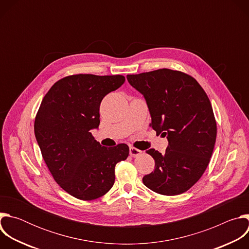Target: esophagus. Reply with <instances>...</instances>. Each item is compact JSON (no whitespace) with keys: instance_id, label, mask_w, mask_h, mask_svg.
<instances>
[{"instance_id":"obj_1","label":"esophagus","mask_w":249,"mask_h":249,"mask_svg":"<svg viewBox=\"0 0 249 249\" xmlns=\"http://www.w3.org/2000/svg\"><path fill=\"white\" fill-rule=\"evenodd\" d=\"M129 152H130V156H131V157H133V158L139 157V156L142 154V152H141L140 150H138V149H136V148H133V147H131V148H130Z\"/></svg>"}]
</instances>
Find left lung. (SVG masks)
<instances>
[{
    "instance_id": "1",
    "label": "left lung",
    "mask_w": 249,
    "mask_h": 249,
    "mask_svg": "<svg viewBox=\"0 0 249 249\" xmlns=\"http://www.w3.org/2000/svg\"><path fill=\"white\" fill-rule=\"evenodd\" d=\"M129 84L144 95L157 135L166 137L164 154L147 151L155 170L144 184L161 195L173 196L190 189L205 172L214 151L217 124L209 97L191 76L160 69L127 75Z\"/></svg>"
}]
</instances>
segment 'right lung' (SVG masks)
I'll return each instance as SVG.
<instances>
[{"label": "right lung", "instance_id": "right-lung-1", "mask_svg": "<svg viewBox=\"0 0 249 249\" xmlns=\"http://www.w3.org/2000/svg\"><path fill=\"white\" fill-rule=\"evenodd\" d=\"M124 82L121 75L63 78L45 94L35 117V138L53 178L80 200L107 193L115 181L116 163L129 156L127 145L102 147L90 132L100 123L103 97Z\"/></svg>", "mask_w": 249, "mask_h": 249}]
</instances>
